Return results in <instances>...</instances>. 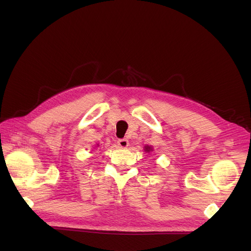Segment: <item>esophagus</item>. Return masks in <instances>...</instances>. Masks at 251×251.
I'll list each match as a JSON object with an SVG mask.
<instances>
[{
  "label": "esophagus",
  "instance_id": "34e87169",
  "mask_svg": "<svg viewBox=\"0 0 251 251\" xmlns=\"http://www.w3.org/2000/svg\"><path fill=\"white\" fill-rule=\"evenodd\" d=\"M117 144L118 147L121 148V149H126L127 146H128V141L126 139H119L117 141Z\"/></svg>",
  "mask_w": 251,
  "mask_h": 251
}]
</instances>
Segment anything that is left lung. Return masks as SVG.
I'll list each match as a JSON object with an SVG mask.
<instances>
[{"mask_svg":"<svg viewBox=\"0 0 251 251\" xmlns=\"http://www.w3.org/2000/svg\"><path fill=\"white\" fill-rule=\"evenodd\" d=\"M151 151V148H150V147H147V148H146V151Z\"/></svg>","mask_w":251,"mask_h":251,"instance_id":"8db88e82","label":"left lung"}]
</instances>
